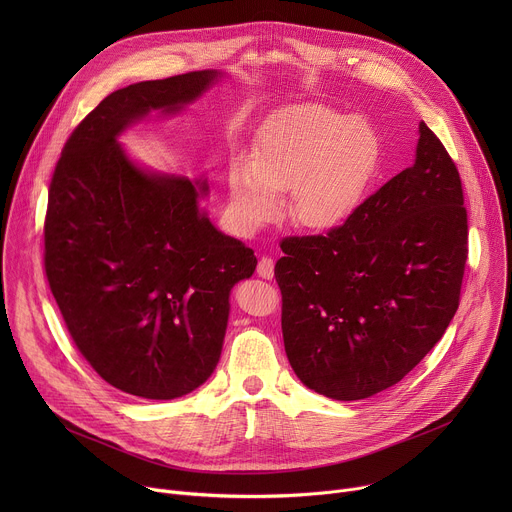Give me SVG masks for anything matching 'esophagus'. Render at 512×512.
Segmentation results:
<instances>
[{
	"label": "esophagus",
	"mask_w": 512,
	"mask_h": 512,
	"mask_svg": "<svg viewBox=\"0 0 512 512\" xmlns=\"http://www.w3.org/2000/svg\"><path fill=\"white\" fill-rule=\"evenodd\" d=\"M275 271V261L271 257H261L257 263V275L263 279H271Z\"/></svg>",
	"instance_id": "esophagus-1"
}]
</instances>
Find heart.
Returning <instances> with one entry per match:
<instances>
[{
	"mask_svg": "<svg viewBox=\"0 0 512 512\" xmlns=\"http://www.w3.org/2000/svg\"><path fill=\"white\" fill-rule=\"evenodd\" d=\"M383 162V141L364 117L320 103L289 107L261 131L251 160L229 164V204L235 225L257 231L287 212L300 229L330 233L367 200Z\"/></svg>",
	"mask_w": 512,
	"mask_h": 512,
	"instance_id": "heart-1",
	"label": "heart"
}]
</instances>
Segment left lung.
Listing matches in <instances>:
<instances>
[{"mask_svg":"<svg viewBox=\"0 0 512 512\" xmlns=\"http://www.w3.org/2000/svg\"><path fill=\"white\" fill-rule=\"evenodd\" d=\"M281 251L291 369L324 397H373L417 367L458 310L468 218L456 164L421 121L411 168L340 229L287 237Z\"/></svg>","mask_w":512,"mask_h":512,"instance_id":"obj_1","label":"left lung"}]
</instances>
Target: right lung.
Masks as SVG:
<instances>
[{
  "instance_id": "add662e5",
  "label": "right lung",
  "mask_w": 512,
  "mask_h": 512,
  "mask_svg": "<svg viewBox=\"0 0 512 512\" xmlns=\"http://www.w3.org/2000/svg\"><path fill=\"white\" fill-rule=\"evenodd\" d=\"M223 72L143 81L105 97L68 137L44 223V267L66 328L115 389L168 401L221 358L229 296L257 257L200 208L206 180L135 164L119 135L152 111L176 115Z\"/></svg>"
}]
</instances>
